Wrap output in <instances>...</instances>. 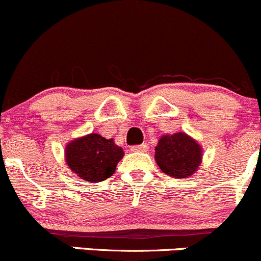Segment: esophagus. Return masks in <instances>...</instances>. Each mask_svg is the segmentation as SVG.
I'll return each mask as SVG.
<instances>
[{"mask_svg":"<svg viewBox=\"0 0 261 261\" xmlns=\"http://www.w3.org/2000/svg\"><path fill=\"white\" fill-rule=\"evenodd\" d=\"M149 150L147 144H141V145H135V146L131 147V151L134 152H146Z\"/></svg>","mask_w":261,"mask_h":261,"instance_id":"34e87169","label":"esophagus"}]
</instances>
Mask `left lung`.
I'll return each instance as SVG.
<instances>
[{
    "instance_id": "obj_1",
    "label": "left lung",
    "mask_w": 261,
    "mask_h": 261,
    "mask_svg": "<svg viewBox=\"0 0 261 261\" xmlns=\"http://www.w3.org/2000/svg\"><path fill=\"white\" fill-rule=\"evenodd\" d=\"M155 160L163 172L175 179H186L201 165L202 147L185 133L164 135L155 147Z\"/></svg>"
}]
</instances>
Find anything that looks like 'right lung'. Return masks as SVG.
I'll return each instance as SVG.
<instances>
[{"mask_svg": "<svg viewBox=\"0 0 261 261\" xmlns=\"http://www.w3.org/2000/svg\"><path fill=\"white\" fill-rule=\"evenodd\" d=\"M122 156L123 150L114 139L96 133L72 140L65 147L67 166L86 182H100L112 176Z\"/></svg>", "mask_w": 261, "mask_h": 261, "instance_id": "add662e5", "label": "right lung"}]
</instances>
